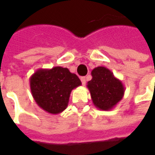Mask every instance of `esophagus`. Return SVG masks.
Returning <instances> with one entry per match:
<instances>
[{
	"mask_svg": "<svg viewBox=\"0 0 155 155\" xmlns=\"http://www.w3.org/2000/svg\"><path fill=\"white\" fill-rule=\"evenodd\" d=\"M81 82H82V84H83V85H85V84H86V77H81Z\"/></svg>",
	"mask_w": 155,
	"mask_h": 155,
	"instance_id": "1",
	"label": "esophagus"
}]
</instances>
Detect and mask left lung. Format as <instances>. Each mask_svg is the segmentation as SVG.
Masks as SVG:
<instances>
[{
	"instance_id": "1",
	"label": "left lung",
	"mask_w": 155,
	"mask_h": 155,
	"mask_svg": "<svg viewBox=\"0 0 155 155\" xmlns=\"http://www.w3.org/2000/svg\"><path fill=\"white\" fill-rule=\"evenodd\" d=\"M92 79L87 88L95 107L101 110H110L124 97L125 89L109 69L98 66L91 71Z\"/></svg>"
}]
</instances>
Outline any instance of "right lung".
Returning a JSON list of instances; mask_svg holds the SVG:
<instances>
[{"instance_id":"add662e5","label":"right lung","mask_w":155,"mask_h":155,"mask_svg":"<svg viewBox=\"0 0 155 155\" xmlns=\"http://www.w3.org/2000/svg\"><path fill=\"white\" fill-rule=\"evenodd\" d=\"M80 85L81 81L77 75L61 66L38 69L30 77L31 91L36 104L52 114L66 109L71 91Z\"/></svg>"}]
</instances>
